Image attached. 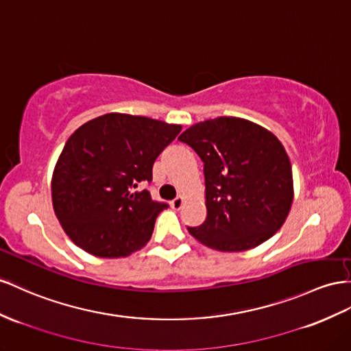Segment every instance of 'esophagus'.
Masks as SVG:
<instances>
[{"mask_svg": "<svg viewBox=\"0 0 351 351\" xmlns=\"http://www.w3.org/2000/svg\"><path fill=\"white\" fill-rule=\"evenodd\" d=\"M182 203H184V199H182L181 195L176 197V199H173L172 202H170V204H172V208H173L175 210H179V209H181V208H182Z\"/></svg>", "mask_w": 351, "mask_h": 351, "instance_id": "1", "label": "esophagus"}]
</instances>
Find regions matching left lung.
Returning a JSON list of instances; mask_svg holds the SVG:
<instances>
[{
  "label": "left lung",
  "mask_w": 351,
  "mask_h": 351,
  "mask_svg": "<svg viewBox=\"0 0 351 351\" xmlns=\"http://www.w3.org/2000/svg\"><path fill=\"white\" fill-rule=\"evenodd\" d=\"M203 161L208 217L188 227L203 245L241 252L285 223L293 202L292 166L274 134L237 117L197 123L178 138Z\"/></svg>",
  "instance_id": "left-lung-1"
}]
</instances>
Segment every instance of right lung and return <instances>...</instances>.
Instances as JSON below:
<instances>
[{
    "label": "right lung",
    "mask_w": 351,
    "mask_h": 351,
    "mask_svg": "<svg viewBox=\"0 0 351 351\" xmlns=\"http://www.w3.org/2000/svg\"><path fill=\"white\" fill-rule=\"evenodd\" d=\"M182 125L111 112L78 128L62 149L51 178L53 209L66 236L99 258L129 256L148 243L166 203L142 182Z\"/></svg>",
    "instance_id": "1"
}]
</instances>
